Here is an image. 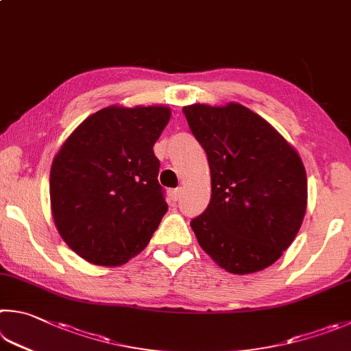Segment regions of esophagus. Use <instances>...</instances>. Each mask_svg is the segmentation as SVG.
Listing matches in <instances>:
<instances>
[{
	"label": "esophagus",
	"mask_w": 351,
	"mask_h": 351,
	"mask_svg": "<svg viewBox=\"0 0 351 351\" xmlns=\"http://www.w3.org/2000/svg\"><path fill=\"white\" fill-rule=\"evenodd\" d=\"M170 196H171V199H173V201H180L181 196H182V190L181 189H173L170 192Z\"/></svg>",
	"instance_id": "esophagus-1"
}]
</instances>
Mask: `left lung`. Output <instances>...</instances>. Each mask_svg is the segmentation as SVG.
<instances>
[{
	"mask_svg": "<svg viewBox=\"0 0 351 351\" xmlns=\"http://www.w3.org/2000/svg\"><path fill=\"white\" fill-rule=\"evenodd\" d=\"M182 113L212 176L208 206L190 221L202 250L237 275L271 265L295 239L307 208L301 158L241 104H193Z\"/></svg>",
	"mask_w": 351,
	"mask_h": 351,
	"instance_id": "obj_1",
	"label": "left lung"
}]
</instances>
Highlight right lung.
<instances>
[{
	"instance_id": "obj_1",
	"label": "right lung",
	"mask_w": 351,
	"mask_h": 351,
	"mask_svg": "<svg viewBox=\"0 0 351 351\" xmlns=\"http://www.w3.org/2000/svg\"><path fill=\"white\" fill-rule=\"evenodd\" d=\"M167 107H107L67 138L50 170V202L62 239L97 265L144 250L167 212L154 145Z\"/></svg>"
}]
</instances>
